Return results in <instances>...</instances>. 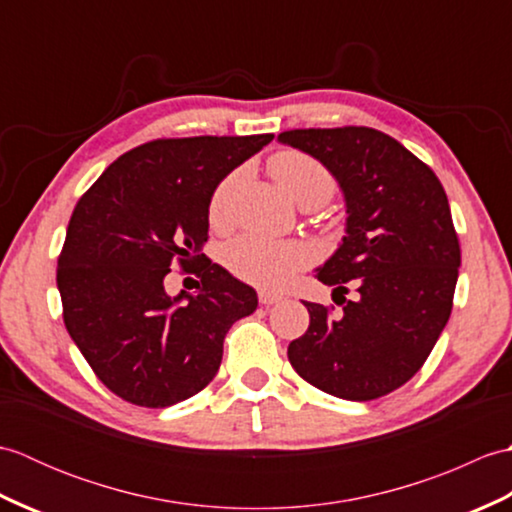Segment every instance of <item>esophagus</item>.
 Here are the masks:
<instances>
[{"label":"esophagus","instance_id":"34e87169","mask_svg":"<svg viewBox=\"0 0 512 512\" xmlns=\"http://www.w3.org/2000/svg\"><path fill=\"white\" fill-rule=\"evenodd\" d=\"M279 301H281V295H277V292L259 290V303H262V306H273V303H279Z\"/></svg>","mask_w":512,"mask_h":512}]
</instances>
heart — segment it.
I'll return each instance as SVG.
<instances>
[{
  "mask_svg": "<svg viewBox=\"0 0 512 512\" xmlns=\"http://www.w3.org/2000/svg\"><path fill=\"white\" fill-rule=\"evenodd\" d=\"M273 178L299 204H323L336 189L332 171L301 149H284L268 160ZM239 182V171L228 173L213 189L209 200V222L224 228L231 220V198ZM314 248L303 239H270L242 235L224 248V264L233 275L262 288H281L295 279L299 270L314 262Z\"/></svg>",
  "mask_w": 512,
  "mask_h": 512,
  "instance_id": "b5f03b06",
  "label": "heart"
}]
</instances>
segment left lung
<instances>
[{
  "instance_id": "obj_1",
  "label": "left lung",
  "mask_w": 512,
  "mask_h": 512,
  "mask_svg": "<svg viewBox=\"0 0 512 512\" xmlns=\"http://www.w3.org/2000/svg\"><path fill=\"white\" fill-rule=\"evenodd\" d=\"M279 140L334 173L350 213L317 275L343 312L303 301L310 325L288 345L290 365L336 398L385 396L416 376L451 317L462 253L447 193L429 165L372 127L290 129ZM347 283L356 302L344 299Z\"/></svg>"
}]
</instances>
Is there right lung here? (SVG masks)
<instances>
[{
	"instance_id": "1",
	"label": "right lung",
	"mask_w": 512,
	"mask_h": 512,
	"mask_svg": "<svg viewBox=\"0 0 512 512\" xmlns=\"http://www.w3.org/2000/svg\"><path fill=\"white\" fill-rule=\"evenodd\" d=\"M273 138L149 140L76 202L57 266L63 323L118 398L162 409L195 396L220 369L226 332L255 312V290L202 244L213 189ZM173 267L201 279L198 296L166 295Z\"/></svg>"
}]
</instances>
